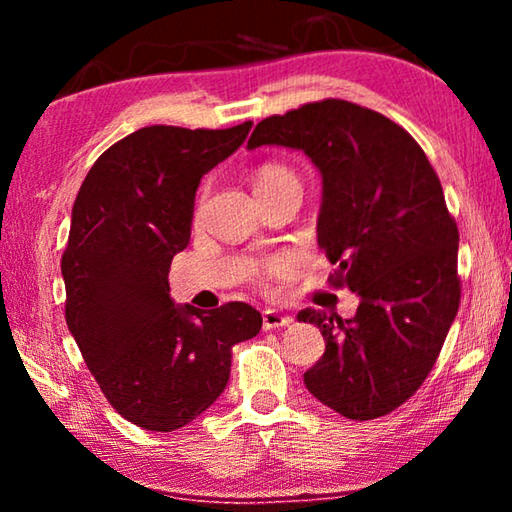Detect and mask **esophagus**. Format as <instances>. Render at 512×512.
I'll return each mask as SVG.
<instances>
[{
  "label": "esophagus",
  "mask_w": 512,
  "mask_h": 512,
  "mask_svg": "<svg viewBox=\"0 0 512 512\" xmlns=\"http://www.w3.org/2000/svg\"><path fill=\"white\" fill-rule=\"evenodd\" d=\"M262 325H264V329L287 327V325H291V316L280 314V311H275V309H266L262 314Z\"/></svg>",
  "instance_id": "obj_1"
}]
</instances>
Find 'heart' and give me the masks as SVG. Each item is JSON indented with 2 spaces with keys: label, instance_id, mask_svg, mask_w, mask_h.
I'll return each instance as SVG.
<instances>
[{
  "label": "heart",
  "instance_id": "b5f03b06",
  "mask_svg": "<svg viewBox=\"0 0 512 512\" xmlns=\"http://www.w3.org/2000/svg\"><path fill=\"white\" fill-rule=\"evenodd\" d=\"M284 187H300L298 173L282 162H264L253 173L255 196L277 192Z\"/></svg>",
  "mask_w": 512,
  "mask_h": 512
}]
</instances>
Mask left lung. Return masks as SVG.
Here are the masks:
<instances>
[{"label": "left lung", "instance_id": "left-lung-1", "mask_svg": "<svg viewBox=\"0 0 512 512\" xmlns=\"http://www.w3.org/2000/svg\"><path fill=\"white\" fill-rule=\"evenodd\" d=\"M262 144L305 151L323 173L329 287L361 298L348 320L298 314L325 336L307 391L343 418L388 415L429 377L461 302L458 228L438 173L400 124L343 99L262 119L248 149Z\"/></svg>", "mask_w": 512, "mask_h": 512}]
</instances>
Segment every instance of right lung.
I'll return each instance as SVG.
<instances>
[{"label": "right lung", "mask_w": 512, "mask_h": 512, "mask_svg": "<svg viewBox=\"0 0 512 512\" xmlns=\"http://www.w3.org/2000/svg\"><path fill=\"white\" fill-rule=\"evenodd\" d=\"M250 126L140 128L99 155L74 201L60 259L65 320L101 393L137 427L167 433L198 418L228 384L232 348L262 329L246 302L176 307L167 280L203 173Z\"/></svg>", "instance_id": "right-lung-1"}]
</instances>
